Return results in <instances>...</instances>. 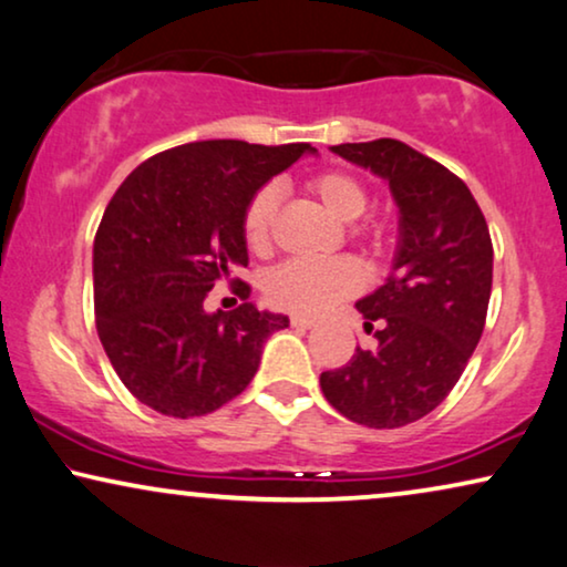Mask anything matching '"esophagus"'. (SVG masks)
I'll list each match as a JSON object with an SVG mask.
<instances>
[{"instance_id":"obj_1","label":"esophagus","mask_w":567,"mask_h":567,"mask_svg":"<svg viewBox=\"0 0 567 567\" xmlns=\"http://www.w3.org/2000/svg\"><path fill=\"white\" fill-rule=\"evenodd\" d=\"M290 327H296V329H311V327H316V321L313 319H306V316H290Z\"/></svg>"}]
</instances>
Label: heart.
I'll return each instance as SVG.
<instances>
[{
  "label": "heart",
  "instance_id": "1",
  "mask_svg": "<svg viewBox=\"0 0 567 567\" xmlns=\"http://www.w3.org/2000/svg\"><path fill=\"white\" fill-rule=\"evenodd\" d=\"M306 192L321 202L331 217L339 223H354L365 215L371 205V194L352 173L344 171H321L306 178ZM279 213V194L275 186H261L246 202L244 217H240V233L246 246L254 254H267L275 236V223ZM358 236L365 240L368 248L379 251L386 240L381 225H362ZM362 275L350 259L311 261L290 259L271 271L267 277V298L271 306L292 311L300 316H319L329 311L339 300L350 298L360 290Z\"/></svg>",
  "mask_w": 567,
  "mask_h": 567
}]
</instances>
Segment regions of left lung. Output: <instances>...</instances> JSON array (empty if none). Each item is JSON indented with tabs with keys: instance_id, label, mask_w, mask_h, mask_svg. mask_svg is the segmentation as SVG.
Here are the masks:
<instances>
[{
	"instance_id": "obj_1",
	"label": "left lung",
	"mask_w": 567,
	"mask_h": 567,
	"mask_svg": "<svg viewBox=\"0 0 567 567\" xmlns=\"http://www.w3.org/2000/svg\"><path fill=\"white\" fill-rule=\"evenodd\" d=\"M389 181L399 205L394 271L358 300L375 350L321 373L327 402L368 427H402L451 394L477 347L493 290V240L470 186L399 140L331 147Z\"/></svg>"
}]
</instances>
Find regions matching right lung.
<instances>
[{
    "label": "right lung",
    "instance_id": "right-lung-1",
    "mask_svg": "<svg viewBox=\"0 0 567 567\" xmlns=\"http://www.w3.org/2000/svg\"><path fill=\"white\" fill-rule=\"evenodd\" d=\"M311 145L207 140L165 150L116 188L93 246L95 327L113 371L150 410L202 417L236 399L259 371L261 347L288 316L207 313L205 298L228 279L240 300L246 267L240 217L256 188Z\"/></svg>",
    "mask_w": 567,
    "mask_h": 567
}]
</instances>
